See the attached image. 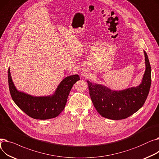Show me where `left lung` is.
<instances>
[{
  "label": "left lung",
  "mask_w": 159,
  "mask_h": 159,
  "mask_svg": "<svg viewBox=\"0 0 159 159\" xmlns=\"http://www.w3.org/2000/svg\"><path fill=\"white\" fill-rule=\"evenodd\" d=\"M145 56L146 71L141 84L124 90L114 91L104 86L87 81L94 107L103 117L121 120L129 117L143 107L152 83V70L148 55Z\"/></svg>",
  "instance_id": "obj_1"
}]
</instances>
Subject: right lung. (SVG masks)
<instances>
[{"mask_svg": "<svg viewBox=\"0 0 159 159\" xmlns=\"http://www.w3.org/2000/svg\"><path fill=\"white\" fill-rule=\"evenodd\" d=\"M8 84L13 101L17 106L30 117L46 120L56 117L63 111L69 93L73 84L80 80L78 75L65 78L58 86L52 96L33 97L16 89L8 69Z\"/></svg>", "mask_w": 159, "mask_h": 159, "instance_id": "obj_1", "label": "right lung"}]
</instances>
